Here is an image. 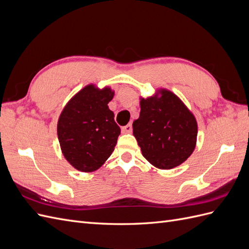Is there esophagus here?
I'll return each instance as SVG.
<instances>
[{
	"label": "esophagus",
	"instance_id": "1",
	"mask_svg": "<svg viewBox=\"0 0 249 249\" xmlns=\"http://www.w3.org/2000/svg\"><path fill=\"white\" fill-rule=\"evenodd\" d=\"M132 130H133V129H132V124H131L123 126V129H122L123 133H132Z\"/></svg>",
	"mask_w": 249,
	"mask_h": 249
}]
</instances>
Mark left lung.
<instances>
[{
	"mask_svg": "<svg viewBox=\"0 0 249 249\" xmlns=\"http://www.w3.org/2000/svg\"><path fill=\"white\" fill-rule=\"evenodd\" d=\"M140 109L133 134L142 156L159 169L184 163L196 145L197 123L192 112L178 95L163 88L153 96L140 97Z\"/></svg>",
	"mask_w": 249,
	"mask_h": 249,
	"instance_id": "left-lung-1",
	"label": "left lung"
}]
</instances>
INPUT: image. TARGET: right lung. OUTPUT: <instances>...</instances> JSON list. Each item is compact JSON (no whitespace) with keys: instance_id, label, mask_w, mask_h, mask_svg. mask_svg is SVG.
Instances as JSON below:
<instances>
[{"instance_id":"right-lung-1","label":"right lung","mask_w":249,"mask_h":249,"mask_svg":"<svg viewBox=\"0 0 249 249\" xmlns=\"http://www.w3.org/2000/svg\"><path fill=\"white\" fill-rule=\"evenodd\" d=\"M114 96L110 87L89 84L65 105L58 119L57 134L61 152L73 168L92 172L114 150L120 127L108 104Z\"/></svg>"}]
</instances>
